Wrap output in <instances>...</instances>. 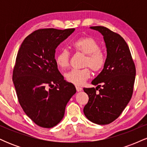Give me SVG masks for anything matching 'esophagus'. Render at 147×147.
Returning a JSON list of instances; mask_svg holds the SVG:
<instances>
[{
  "label": "esophagus",
  "instance_id": "1",
  "mask_svg": "<svg viewBox=\"0 0 147 147\" xmlns=\"http://www.w3.org/2000/svg\"><path fill=\"white\" fill-rule=\"evenodd\" d=\"M76 89H77V92H79V91H82V88L81 87H79V86H76Z\"/></svg>",
  "mask_w": 147,
  "mask_h": 147
}]
</instances>
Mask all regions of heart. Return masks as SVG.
Returning a JSON list of instances; mask_svg holds the SVG:
<instances>
[{"mask_svg":"<svg viewBox=\"0 0 147 147\" xmlns=\"http://www.w3.org/2000/svg\"><path fill=\"white\" fill-rule=\"evenodd\" d=\"M72 47L77 52L86 55L84 59V66H89L93 71L97 72L104 68L106 63V57L100 50L99 43L92 37H81L72 43ZM70 52L67 49L61 50L56 57L57 65L64 70L70 64ZM90 77V70L88 68L80 70H72L65 75V78L70 83L76 86L83 85Z\"/></svg>","mask_w":147,"mask_h":147,"instance_id":"b5f03b06","label":"heart"}]
</instances>
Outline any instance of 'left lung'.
Masks as SVG:
<instances>
[{
  "label": "left lung",
  "instance_id": "1",
  "mask_svg": "<svg viewBox=\"0 0 147 147\" xmlns=\"http://www.w3.org/2000/svg\"><path fill=\"white\" fill-rule=\"evenodd\" d=\"M90 28L104 36L107 56L102 71L92 81L97 86L84 88L89 97L84 113L90 122L104 125L115 120L131 100L136 67L129 46L120 35L103 26Z\"/></svg>",
  "mask_w": 147,
  "mask_h": 147
}]
</instances>
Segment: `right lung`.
<instances>
[{
  "label": "right lung",
  "instance_id": "right-lung-1",
  "mask_svg": "<svg viewBox=\"0 0 147 147\" xmlns=\"http://www.w3.org/2000/svg\"><path fill=\"white\" fill-rule=\"evenodd\" d=\"M75 30H36L25 38L18 50L13 83L23 110L41 127L58 124L76 92L75 86L64 80L55 59L57 46Z\"/></svg>",
  "mask_w": 147,
  "mask_h": 147
}]
</instances>
